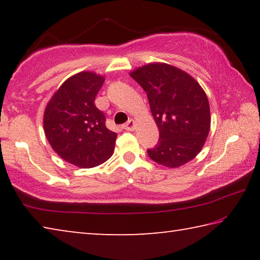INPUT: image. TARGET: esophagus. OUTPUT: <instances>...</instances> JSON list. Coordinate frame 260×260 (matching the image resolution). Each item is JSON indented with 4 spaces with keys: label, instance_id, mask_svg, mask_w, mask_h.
I'll return each instance as SVG.
<instances>
[{
    "label": "esophagus",
    "instance_id": "1",
    "mask_svg": "<svg viewBox=\"0 0 260 260\" xmlns=\"http://www.w3.org/2000/svg\"><path fill=\"white\" fill-rule=\"evenodd\" d=\"M124 128L126 131H133L135 128V121L133 119H129L128 121L126 122V124L124 125Z\"/></svg>",
    "mask_w": 260,
    "mask_h": 260
}]
</instances>
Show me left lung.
Masks as SVG:
<instances>
[{
  "label": "left lung",
  "instance_id": "8db88e82",
  "mask_svg": "<svg viewBox=\"0 0 260 260\" xmlns=\"http://www.w3.org/2000/svg\"><path fill=\"white\" fill-rule=\"evenodd\" d=\"M129 76L147 93L159 140L148 155L175 169L193 159L208 138L211 116L208 96L190 74L166 63H150Z\"/></svg>",
  "mask_w": 260,
  "mask_h": 260
}]
</instances>
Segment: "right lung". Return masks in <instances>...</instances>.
Masks as SVG:
<instances>
[{
	"instance_id": "obj_1",
	"label": "right lung",
	"mask_w": 260,
	"mask_h": 260,
	"mask_svg": "<svg viewBox=\"0 0 260 260\" xmlns=\"http://www.w3.org/2000/svg\"><path fill=\"white\" fill-rule=\"evenodd\" d=\"M104 77L82 71L67 79L55 91L43 113V129L54 151L64 160L90 169L112 156L117 134L105 127L95 98Z\"/></svg>"
}]
</instances>
